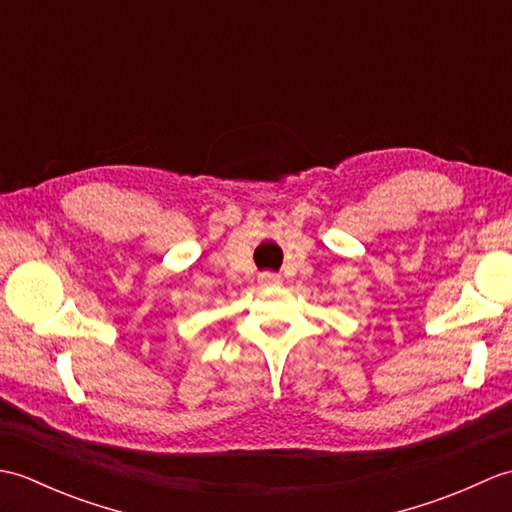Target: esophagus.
I'll return each mask as SVG.
<instances>
[{"mask_svg":"<svg viewBox=\"0 0 512 512\" xmlns=\"http://www.w3.org/2000/svg\"><path fill=\"white\" fill-rule=\"evenodd\" d=\"M259 284L266 288H275V286H281V277L275 273H264L262 277H259Z\"/></svg>","mask_w":512,"mask_h":512,"instance_id":"esophagus-1","label":"esophagus"}]
</instances>
